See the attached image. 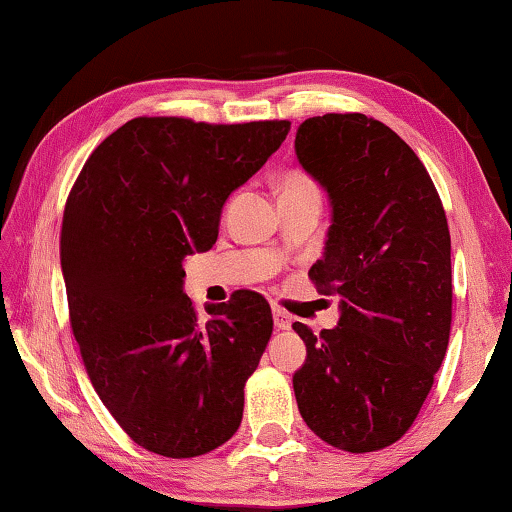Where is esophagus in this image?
<instances>
[{
	"mask_svg": "<svg viewBox=\"0 0 512 512\" xmlns=\"http://www.w3.org/2000/svg\"><path fill=\"white\" fill-rule=\"evenodd\" d=\"M273 320H275V327L277 329H289L291 327V316L289 311H284L282 307H273Z\"/></svg>",
	"mask_w": 512,
	"mask_h": 512,
	"instance_id": "1",
	"label": "esophagus"
}]
</instances>
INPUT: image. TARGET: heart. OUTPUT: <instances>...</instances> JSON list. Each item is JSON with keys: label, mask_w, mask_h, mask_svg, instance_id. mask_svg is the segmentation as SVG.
<instances>
[{"label": "heart", "mask_w": 512, "mask_h": 512, "mask_svg": "<svg viewBox=\"0 0 512 512\" xmlns=\"http://www.w3.org/2000/svg\"><path fill=\"white\" fill-rule=\"evenodd\" d=\"M280 194L284 198L318 196V185L305 169H289L280 180Z\"/></svg>", "instance_id": "b5f03b06"}]
</instances>
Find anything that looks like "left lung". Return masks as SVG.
I'll list each match as a JSON object with an SVG mask.
<instances>
[{
	"label": "left lung",
	"mask_w": 512,
	"mask_h": 512,
	"mask_svg": "<svg viewBox=\"0 0 512 512\" xmlns=\"http://www.w3.org/2000/svg\"><path fill=\"white\" fill-rule=\"evenodd\" d=\"M296 153L332 198L325 255L309 280L341 298V318L320 336L293 323L307 345L293 391L327 445L377 452L411 429L447 354V216L411 146L361 112L302 121Z\"/></svg>",
	"instance_id": "obj_1"
}]
</instances>
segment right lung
<instances>
[{"label":"right lung","instance_id":"1","mask_svg":"<svg viewBox=\"0 0 512 512\" xmlns=\"http://www.w3.org/2000/svg\"><path fill=\"white\" fill-rule=\"evenodd\" d=\"M289 131L287 119L135 117L92 151L67 196L69 325L99 400L153 454L201 456L239 429L244 386L273 334L271 305L239 289L201 320L183 293V262L214 246L225 198Z\"/></svg>","mask_w":512,"mask_h":512}]
</instances>
